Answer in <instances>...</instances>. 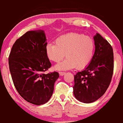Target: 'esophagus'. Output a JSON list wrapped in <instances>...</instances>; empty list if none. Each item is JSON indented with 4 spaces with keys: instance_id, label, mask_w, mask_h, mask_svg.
I'll list each match as a JSON object with an SVG mask.
<instances>
[{
    "instance_id": "esophagus-1",
    "label": "esophagus",
    "mask_w": 123,
    "mask_h": 123,
    "mask_svg": "<svg viewBox=\"0 0 123 123\" xmlns=\"http://www.w3.org/2000/svg\"><path fill=\"white\" fill-rule=\"evenodd\" d=\"M66 73L64 72H59V74H60V76H63V75L65 74Z\"/></svg>"
}]
</instances>
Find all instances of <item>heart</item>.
<instances>
[{"label":"heart","instance_id":"b5f03b06","mask_svg":"<svg viewBox=\"0 0 123 123\" xmlns=\"http://www.w3.org/2000/svg\"><path fill=\"white\" fill-rule=\"evenodd\" d=\"M94 49V42L91 37L70 33L58 37L55 44L49 43L46 47V53L48 59L55 63H59L65 56L67 57L55 66L56 70H69L74 67L82 69L92 61Z\"/></svg>","mask_w":123,"mask_h":123}]
</instances>
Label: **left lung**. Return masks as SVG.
I'll return each mask as SVG.
<instances>
[{
	"instance_id": "left-lung-1",
	"label": "left lung",
	"mask_w": 123,
	"mask_h": 123,
	"mask_svg": "<svg viewBox=\"0 0 123 123\" xmlns=\"http://www.w3.org/2000/svg\"><path fill=\"white\" fill-rule=\"evenodd\" d=\"M95 52L84 70L74 75L73 94L81 102L90 103L98 100L109 87L114 70L111 46L100 34L94 37Z\"/></svg>"
}]
</instances>
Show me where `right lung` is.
<instances>
[{
  "label": "right lung",
  "instance_id": "right-lung-1",
  "mask_svg": "<svg viewBox=\"0 0 123 123\" xmlns=\"http://www.w3.org/2000/svg\"><path fill=\"white\" fill-rule=\"evenodd\" d=\"M47 43L44 31H29L17 39L9 56L13 82L27 102L35 105L47 103L52 96L57 72L45 74L51 66L46 53Z\"/></svg>",
  "mask_w": 123,
  "mask_h": 123
}]
</instances>
